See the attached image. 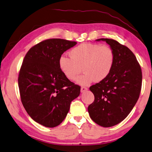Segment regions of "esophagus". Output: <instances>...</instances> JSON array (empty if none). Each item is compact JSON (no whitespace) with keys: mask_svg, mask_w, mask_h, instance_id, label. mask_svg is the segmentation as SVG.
I'll use <instances>...</instances> for the list:
<instances>
[{"mask_svg":"<svg viewBox=\"0 0 152 152\" xmlns=\"http://www.w3.org/2000/svg\"><path fill=\"white\" fill-rule=\"evenodd\" d=\"M88 90V88H87V87H81V93H84V92H85V91H87Z\"/></svg>","mask_w":152,"mask_h":152,"instance_id":"1","label":"esophagus"}]
</instances>
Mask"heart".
Here are the masks:
<instances>
[{
    "label": "heart",
    "instance_id": "b5f03b06",
    "mask_svg": "<svg viewBox=\"0 0 152 152\" xmlns=\"http://www.w3.org/2000/svg\"><path fill=\"white\" fill-rule=\"evenodd\" d=\"M69 55L70 58L60 56L59 69L67 79L73 81L83 68L85 73L77 79L81 85L104 81L111 73L115 61L114 50L108 45L83 43L73 48Z\"/></svg>",
    "mask_w": 152,
    "mask_h": 152
}]
</instances>
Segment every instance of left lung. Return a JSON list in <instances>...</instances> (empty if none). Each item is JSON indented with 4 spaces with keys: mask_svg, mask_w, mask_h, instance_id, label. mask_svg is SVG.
Instances as JSON below:
<instances>
[{
    "mask_svg": "<svg viewBox=\"0 0 152 152\" xmlns=\"http://www.w3.org/2000/svg\"><path fill=\"white\" fill-rule=\"evenodd\" d=\"M113 48L114 67L104 81L91 86L94 100L88 107L91 118L102 127H111L126 118L138 100L142 88L141 67L132 51L114 39L101 38Z\"/></svg>",
    "mask_w": 152,
    "mask_h": 152,
    "instance_id": "8db88e82",
    "label": "left lung"
}]
</instances>
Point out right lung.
Returning a JSON list of instances; mask_svg holds the SVG:
<instances>
[{
  "label": "right lung",
  "mask_w": 152,
  "mask_h": 152,
  "mask_svg": "<svg viewBox=\"0 0 152 152\" xmlns=\"http://www.w3.org/2000/svg\"><path fill=\"white\" fill-rule=\"evenodd\" d=\"M76 42L52 38L39 42L26 54L18 75L20 99L34 121L53 128L66 117L81 87L64 76L59 59Z\"/></svg>",
  "instance_id": "add662e5"
}]
</instances>
